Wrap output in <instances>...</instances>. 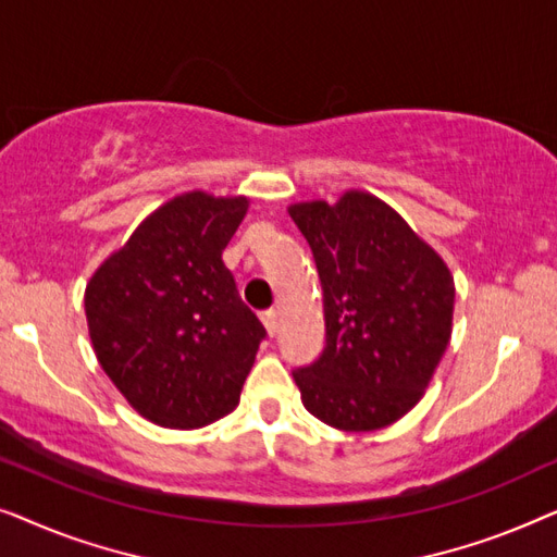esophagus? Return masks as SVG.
Masks as SVG:
<instances>
[{
    "label": "esophagus",
    "instance_id": "esophagus-1",
    "mask_svg": "<svg viewBox=\"0 0 557 557\" xmlns=\"http://www.w3.org/2000/svg\"><path fill=\"white\" fill-rule=\"evenodd\" d=\"M261 322L265 330H269V334L273 337V334L278 332V311L276 309H265L261 311Z\"/></svg>",
    "mask_w": 557,
    "mask_h": 557
}]
</instances>
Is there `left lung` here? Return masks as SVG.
<instances>
[{"label": "left lung", "mask_w": 557, "mask_h": 557, "mask_svg": "<svg viewBox=\"0 0 557 557\" xmlns=\"http://www.w3.org/2000/svg\"><path fill=\"white\" fill-rule=\"evenodd\" d=\"M288 215L314 253L326 347L294 370L311 416L339 431H377L429 387L454 319V276L391 205L362 189L296 202Z\"/></svg>", "instance_id": "obj_1"}]
</instances>
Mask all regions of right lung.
<instances>
[{"instance_id": "1", "label": "right lung", "mask_w": 557, "mask_h": 557, "mask_svg": "<svg viewBox=\"0 0 557 557\" xmlns=\"http://www.w3.org/2000/svg\"><path fill=\"white\" fill-rule=\"evenodd\" d=\"M246 212L243 195H177L86 286L98 362L128 406L164 429L231 413L265 337L223 263Z\"/></svg>"}]
</instances>
